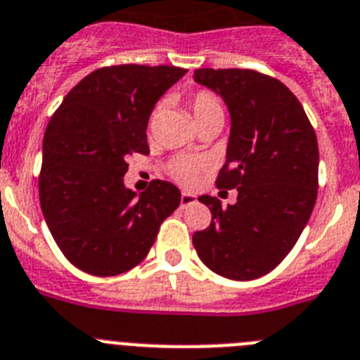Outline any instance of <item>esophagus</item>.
Masks as SVG:
<instances>
[{
    "instance_id": "1",
    "label": "esophagus",
    "mask_w": 360,
    "mask_h": 360,
    "mask_svg": "<svg viewBox=\"0 0 360 360\" xmlns=\"http://www.w3.org/2000/svg\"><path fill=\"white\" fill-rule=\"evenodd\" d=\"M195 202H196V196L193 195V193H182V196H180V205H182V207L193 205Z\"/></svg>"
}]
</instances>
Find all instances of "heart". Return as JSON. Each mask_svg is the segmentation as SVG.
Wrapping results in <instances>:
<instances>
[{
	"mask_svg": "<svg viewBox=\"0 0 360 360\" xmlns=\"http://www.w3.org/2000/svg\"><path fill=\"white\" fill-rule=\"evenodd\" d=\"M191 110L195 122H202L211 116H224L222 103L217 94L210 91H198L191 100ZM204 169V162L193 156H178L169 164V174L182 186H193L198 180V174Z\"/></svg>",
	"mask_w": 360,
	"mask_h": 360,
	"instance_id": "heart-1",
	"label": "heart"
}]
</instances>
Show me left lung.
Returning a JSON list of instances; mask_svg holds the SVG:
<instances>
[{
    "instance_id": "8db88e82",
    "label": "left lung",
    "mask_w": 360,
    "mask_h": 360,
    "mask_svg": "<svg viewBox=\"0 0 360 360\" xmlns=\"http://www.w3.org/2000/svg\"><path fill=\"white\" fill-rule=\"evenodd\" d=\"M196 84L226 101L231 131L217 186L236 204L198 200L211 224L193 235L202 262L233 281H253L293 250L311 217L319 187L317 136L300 101L282 82L250 69H198Z\"/></svg>"
}]
</instances>
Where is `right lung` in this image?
Listing matches in <instances>:
<instances>
[{
    "mask_svg": "<svg viewBox=\"0 0 360 360\" xmlns=\"http://www.w3.org/2000/svg\"><path fill=\"white\" fill-rule=\"evenodd\" d=\"M169 65L103 67L63 98L43 136L39 204L61 253L89 275L115 276L142 262L180 189L153 180L127 189V156L149 155L156 101L186 75Z\"/></svg>",
    "mask_w": 360,
    "mask_h": 360,
    "instance_id": "1",
    "label": "right lung"
}]
</instances>
